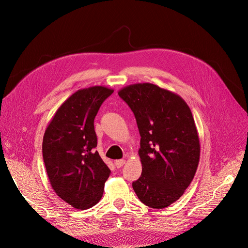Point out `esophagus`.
Masks as SVG:
<instances>
[{"label":"esophagus","mask_w":248,"mask_h":248,"mask_svg":"<svg viewBox=\"0 0 248 248\" xmlns=\"http://www.w3.org/2000/svg\"><path fill=\"white\" fill-rule=\"evenodd\" d=\"M124 163H125V161L124 159L116 160L115 161V166H116V168H121V167H123L124 165Z\"/></svg>","instance_id":"1"}]
</instances>
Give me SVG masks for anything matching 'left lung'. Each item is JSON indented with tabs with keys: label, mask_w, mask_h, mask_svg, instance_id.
Instances as JSON below:
<instances>
[{
	"label": "left lung",
	"mask_w": 248,
	"mask_h": 248,
	"mask_svg": "<svg viewBox=\"0 0 248 248\" xmlns=\"http://www.w3.org/2000/svg\"><path fill=\"white\" fill-rule=\"evenodd\" d=\"M119 95L133 110L140 135L142 171L133 188L145 205L163 209L184 194L199 164L192 112L181 96L152 83L125 86Z\"/></svg>",
	"instance_id": "8db88e82"
}]
</instances>
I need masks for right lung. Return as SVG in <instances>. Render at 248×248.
Masks as SVG:
<instances>
[{"mask_svg":"<svg viewBox=\"0 0 248 248\" xmlns=\"http://www.w3.org/2000/svg\"><path fill=\"white\" fill-rule=\"evenodd\" d=\"M113 89L91 86L65 100L49 123L42 144L50 184L76 209H88L101 199L110 174L97 151L94 119Z\"/></svg>","mask_w":248,"mask_h":248,"instance_id":"1","label":"right lung"}]
</instances>
